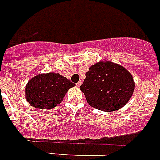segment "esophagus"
<instances>
[{"instance_id":"esophagus-1","label":"esophagus","mask_w":160,"mask_h":160,"mask_svg":"<svg viewBox=\"0 0 160 160\" xmlns=\"http://www.w3.org/2000/svg\"><path fill=\"white\" fill-rule=\"evenodd\" d=\"M81 84H82V82H81V81H79L78 82L76 83V86H77L78 87H80V86H81Z\"/></svg>"}]
</instances>
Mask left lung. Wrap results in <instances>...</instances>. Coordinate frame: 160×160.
Instances as JSON below:
<instances>
[{
	"label": "left lung",
	"mask_w": 160,
	"mask_h": 160,
	"mask_svg": "<svg viewBox=\"0 0 160 160\" xmlns=\"http://www.w3.org/2000/svg\"><path fill=\"white\" fill-rule=\"evenodd\" d=\"M134 87L129 71L121 65L105 61L90 67L80 90L91 107L110 112L128 103Z\"/></svg>",
	"instance_id": "1"
}]
</instances>
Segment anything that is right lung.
<instances>
[{
	"label": "right lung",
	"instance_id": "right-lung-1",
	"mask_svg": "<svg viewBox=\"0 0 160 160\" xmlns=\"http://www.w3.org/2000/svg\"><path fill=\"white\" fill-rule=\"evenodd\" d=\"M75 84L59 73L39 74L26 87V99L35 108L52 109L63 100L68 90Z\"/></svg>",
	"mask_w": 160,
	"mask_h": 160
}]
</instances>
